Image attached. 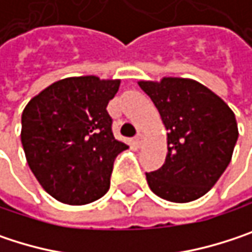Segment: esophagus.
Listing matches in <instances>:
<instances>
[{
  "mask_svg": "<svg viewBox=\"0 0 252 252\" xmlns=\"http://www.w3.org/2000/svg\"><path fill=\"white\" fill-rule=\"evenodd\" d=\"M134 143L137 144V147L143 146V143H144V135H143V134H137L135 138H134Z\"/></svg>",
  "mask_w": 252,
  "mask_h": 252,
  "instance_id": "obj_1",
  "label": "esophagus"
}]
</instances>
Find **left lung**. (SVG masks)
<instances>
[{"label":"left lung","mask_w":252,"mask_h":252,"mask_svg":"<svg viewBox=\"0 0 252 252\" xmlns=\"http://www.w3.org/2000/svg\"><path fill=\"white\" fill-rule=\"evenodd\" d=\"M166 128L168 153L158 171L146 174L160 198L189 203L212 189L227 168L238 140L235 114L215 92L191 78L140 80Z\"/></svg>","instance_id":"left-lung-1"}]
</instances>
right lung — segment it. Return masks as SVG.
I'll list each match as a JSON object with an SVG mask.
<instances>
[{
	"mask_svg": "<svg viewBox=\"0 0 252 252\" xmlns=\"http://www.w3.org/2000/svg\"><path fill=\"white\" fill-rule=\"evenodd\" d=\"M121 80H58L32 97L22 114L26 160L55 200L81 206L103 197L115 158L128 149L112 134L108 102Z\"/></svg>",
	"mask_w": 252,
	"mask_h": 252,
	"instance_id": "right-lung-1",
	"label": "right lung"
}]
</instances>
